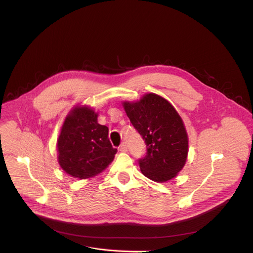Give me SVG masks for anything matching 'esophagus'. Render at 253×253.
Returning <instances> with one entry per match:
<instances>
[{
    "instance_id": "esophagus-1",
    "label": "esophagus",
    "mask_w": 253,
    "mask_h": 253,
    "mask_svg": "<svg viewBox=\"0 0 253 253\" xmlns=\"http://www.w3.org/2000/svg\"><path fill=\"white\" fill-rule=\"evenodd\" d=\"M127 150H128V148H127L126 143H122L121 145H120V147H119V151H121V152H127Z\"/></svg>"
}]
</instances>
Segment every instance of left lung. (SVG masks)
<instances>
[{
    "instance_id": "8db88e82",
    "label": "left lung",
    "mask_w": 253,
    "mask_h": 253,
    "mask_svg": "<svg viewBox=\"0 0 253 253\" xmlns=\"http://www.w3.org/2000/svg\"><path fill=\"white\" fill-rule=\"evenodd\" d=\"M122 105L147 145L146 156L139 160L143 175L155 182L176 177L187 160L188 135L173 105L155 93H147L138 101H124Z\"/></svg>"
}]
</instances>
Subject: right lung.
Returning a JSON list of instances; mask_svg holds the SVG:
<instances>
[{"mask_svg":"<svg viewBox=\"0 0 253 253\" xmlns=\"http://www.w3.org/2000/svg\"><path fill=\"white\" fill-rule=\"evenodd\" d=\"M107 126L98 123V112L77 105L66 116L57 140L58 162L71 177L88 179L105 170L117 149L108 138Z\"/></svg>","mask_w":253,"mask_h":253,"instance_id":"obj_1","label":"right lung"}]
</instances>
